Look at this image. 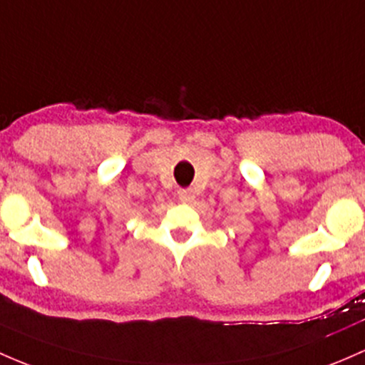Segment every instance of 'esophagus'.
I'll return each mask as SVG.
<instances>
[{
	"label": "esophagus",
	"instance_id": "1",
	"mask_svg": "<svg viewBox=\"0 0 365 365\" xmlns=\"http://www.w3.org/2000/svg\"><path fill=\"white\" fill-rule=\"evenodd\" d=\"M178 199L182 202H190L194 199V192H192V189H180L178 190Z\"/></svg>",
	"mask_w": 365,
	"mask_h": 365
}]
</instances>
